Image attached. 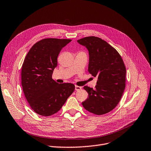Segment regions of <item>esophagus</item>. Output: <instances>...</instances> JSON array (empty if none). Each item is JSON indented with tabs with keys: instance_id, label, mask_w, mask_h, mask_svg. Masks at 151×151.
Here are the masks:
<instances>
[{
	"instance_id": "esophagus-1",
	"label": "esophagus",
	"mask_w": 151,
	"mask_h": 151,
	"mask_svg": "<svg viewBox=\"0 0 151 151\" xmlns=\"http://www.w3.org/2000/svg\"><path fill=\"white\" fill-rule=\"evenodd\" d=\"M82 89V87H80V86H77V85H76L75 86V90L76 91H78V90H81Z\"/></svg>"
}]
</instances>
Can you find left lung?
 Returning <instances> with one entry per match:
<instances>
[{"mask_svg": "<svg viewBox=\"0 0 151 151\" xmlns=\"http://www.w3.org/2000/svg\"><path fill=\"white\" fill-rule=\"evenodd\" d=\"M89 52L88 72L98 77L95 89L85 86L88 96L82 106L88 112L103 115L113 110L125 88L126 68L117 50L99 37H86L78 40Z\"/></svg>", "mask_w": 151, "mask_h": 151, "instance_id": "1", "label": "left lung"}]
</instances>
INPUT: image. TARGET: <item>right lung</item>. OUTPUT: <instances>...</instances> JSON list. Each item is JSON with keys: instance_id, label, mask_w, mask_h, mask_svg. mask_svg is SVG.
<instances>
[{"instance_id": "obj_1", "label": "right lung", "mask_w": 151, "mask_h": 151, "mask_svg": "<svg viewBox=\"0 0 151 151\" xmlns=\"http://www.w3.org/2000/svg\"><path fill=\"white\" fill-rule=\"evenodd\" d=\"M71 40L44 39L35 43L25 57L21 85L31 109L40 116H50L58 112L75 90L73 83H58L52 78L58 56Z\"/></svg>"}]
</instances>
